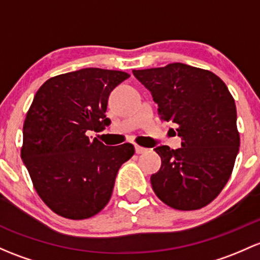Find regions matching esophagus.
<instances>
[{"label": "esophagus", "instance_id": "esophagus-1", "mask_svg": "<svg viewBox=\"0 0 260 260\" xmlns=\"http://www.w3.org/2000/svg\"><path fill=\"white\" fill-rule=\"evenodd\" d=\"M147 152V148H144V147H141V146H136V153L137 154H143V153Z\"/></svg>", "mask_w": 260, "mask_h": 260}]
</instances>
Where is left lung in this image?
<instances>
[{
    "mask_svg": "<svg viewBox=\"0 0 260 260\" xmlns=\"http://www.w3.org/2000/svg\"><path fill=\"white\" fill-rule=\"evenodd\" d=\"M151 91L160 119L178 125L182 147L160 146V169L151 177L155 196L174 209L196 210L214 201L239 151L237 108L225 83L208 70L184 63L133 70Z\"/></svg>",
    "mask_w": 260,
    "mask_h": 260,
    "instance_id": "obj_1",
    "label": "left lung"
}]
</instances>
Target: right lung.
<instances>
[{
  "mask_svg": "<svg viewBox=\"0 0 260 260\" xmlns=\"http://www.w3.org/2000/svg\"><path fill=\"white\" fill-rule=\"evenodd\" d=\"M122 71L83 68L54 76L40 87L23 124L21 157L37 194L56 214L87 219L111 199L118 169L135 154L131 143L107 147L101 132L112 89Z\"/></svg>",
  "mask_w": 260,
  "mask_h": 260,
  "instance_id": "add662e5",
  "label": "right lung"
}]
</instances>
